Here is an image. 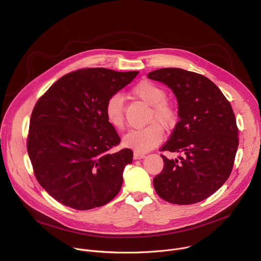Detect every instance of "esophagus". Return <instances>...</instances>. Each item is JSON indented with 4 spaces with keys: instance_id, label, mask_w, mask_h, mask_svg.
<instances>
[{
    "instance_id": "1",
    "label": "esophagus",
    "mask_w": 261,
    "mask_h": 261,
    "mask_svg": "<svg viewBox=\"0 0 261 261\" xmlns=\"http://www.w3.org/2000/svg\"><path fill=\"white\" fill-rule=\"evenodd\" d=\"M144 157H145V155L142 154V153L134 152V154H133V158H134L135 160H137V159H142V158H144Z\"/></svg>"
}]
</instances>
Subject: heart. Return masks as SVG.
Masks as SVG:
<instances>
[{
	"label": "heart",
	"mask_w": 261,
	"mask_h": 261,
	"mask_svg": "<svg viewBox=\"0 0 261 261\" xmlns=\"http://www.w3.org/2000/svg\"><path fill=\"white\" fill-rule=\"evenodd\" d=\"M132 94L145 104L150 105L146 123L142 129L129 131L123 138V145L133 148L135 152L145 153L159 145L165 130H171L178 121V111L173 103L166 99V91L159 85L142 81L135 85ZM107 123L116 130H123L126 125L124 99L120 93L111 95L104 106Z\"/></svg>",
	"instance_id": "1"
}]
</instances>
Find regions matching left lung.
I'll use <instances>...</instances> for the list:
<instances>
[{
	"label": "left lung",
	"instance_id": "1",
	"mask_svg": "<svg viewBox=\"0 0 261 261\" xmlns=\"http://www.w3.org/2000/svg\"><path fill=\"white\" fill-rule=\"evenodd\" d=\"M147 79L168 86L178 102L179 121L161 152L180 153L169 160L154 179L164 200L193 204L213 193L229 177L239 146V128L232 107L219 88L201 74L179 68H163Z\"/></svg>",
	"mask_w": 261,
	"mask_h": 261
}]
</instances>
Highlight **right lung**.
Listing matches in <instances>:
<instances>
[{"label":"right lung","mask_w":261,"mask_h":261,"mask_svg":"<svg viewBox=\"0 0 261 261\" xmlns=\"http://www.w3.org/2000/svg\"><path fill=\"white\" fill-rule=\"evenodd\" d=\"M137 74L80 69L62 76L36 102L27 140L29 157L41 187L64 205L91 210L120 192L133 152L109 153L121 138L107 123L104 106Z\"/></svg>","instance_id":"add662e5"}]
</instances>
